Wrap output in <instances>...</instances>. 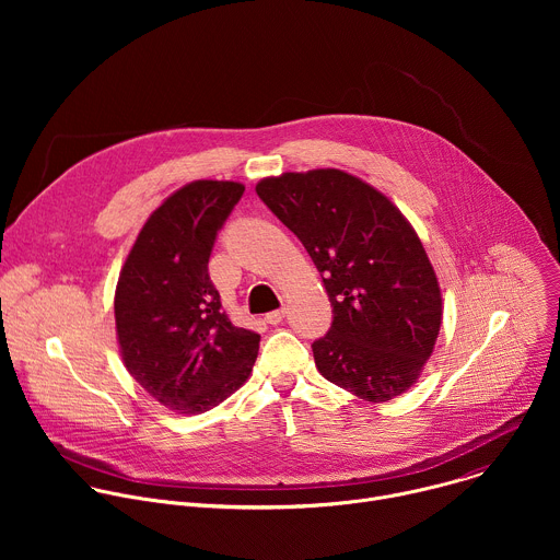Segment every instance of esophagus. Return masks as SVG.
<instances>
[{
  "label": "esophagus",
  "mask_w": 560,
  "mask_h": 560,
  "mask_svg": "<svg viewBox=\"0 0 560 560\" xmlns=\"http://www.w3.org/2000/svg\"><path fill=\"white\" fill-rule=\"evenodd\" d=\"M285 318V307H281V310H275V312H268L266 314V322L270 324V326H279L281 322Z\"/></svg>",
  "instance_id": "1"
}]
</instances>
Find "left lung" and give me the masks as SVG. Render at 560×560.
<instances>
[{
  "label": "left lung",
  "instance_id": "left-lung-1",
  "mask_svg": "<svg viewBox=\"0 0 560 560\" xmlns=\"http://www.w3.org/2000/svg\"><path fill=\"white\" fill-rule=\"evenodd\" d=\"M259 199L305 246L332 305L312 343L330 383L381 404L419 378L441 328V290L421 238L398 208L335 168L257 184Z\"/></svg>",
  "mask_w": 560,
  "mask_h": 560
}]
</instances>
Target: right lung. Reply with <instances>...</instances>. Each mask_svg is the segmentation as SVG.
I'll use <instances>...</instances> for the list:
<instances>
[{"mask_svg":"<svg viewBox=\"0 0 560 560\" xmlns=\"http://www.w3.org/2000/svg\"><path fill=\"white\" fill-rule=\"evenodd\" d=\"M236 182H192L159 206L121 268L115 324L130 376L159 404L201 415L242 387L261 337L236 328L208 275L217 234L244 197Z\"/></svg>","mask_w":560,"mask_h":560,"instance_id":"add662e5","label":"right lung"}]
</instances>
